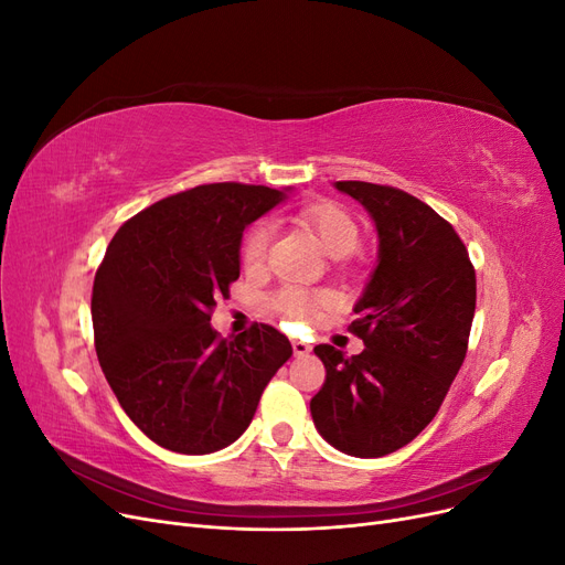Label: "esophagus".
Here are the masks:
<instances>
[{"label": "esophagus", "mask_w": 565, "mask_h": 565, "mask_svg": "<svg viewBox=\"0 0 565 565\" xmlns=\"http://www.w3.org/2000/svg\"><path fill=\"white\" fill-rule=\"evenodd\" d=\"M292 351H295V355H309L311 344H306V341H301V339H292Z\"/></svg>", "instance_id": "esophagus-1"}]
</instances>
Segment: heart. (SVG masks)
Segmentation results:
<instances>
[{
    "label": "heart",
    "instance_id": "1",
    "mask_svg": "<svg viewBox=\"0 0 565 565\" xmlns=\"http://www.w3.org/2000/svg\"><path fill=\"white\" fill-rule=\"evenodd\" d=\"M299 221L318 237L320 247L330 256H347L358 247V243H361V228H358L355 218L344 207H339V204H306L299 212ZM268 243V224H256L243 243V262L247 266H262L266 259ZM324 303H328V295L306 292V289L297 287H287L273 299V306L289 320H309Z\"/></svg>",
    "mask_w": 565,
    "mask_h": 565
}]
</instances>
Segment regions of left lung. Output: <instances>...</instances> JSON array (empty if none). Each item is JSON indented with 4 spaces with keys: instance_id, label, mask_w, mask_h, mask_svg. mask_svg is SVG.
I'll return each mask as SVG.
<instances>
[{
    "instance_id": "1",
    "label": "left lung",
    "mask_w": 565,
    "mask_h": 565,
    "mask_svg": "<svg viewBox=\"0 0 565 565\" xmlns=\"http://www.w3.org/2000/svg\"><path fill=\"white\" fill-rule=\"evenodd\" d=\"M377 231V266L351 332L365 351L316 347L324 384L311 401L318 434L351 457H384L429 424L465 363L476 273L455 228L398 188L337 181Z\"/></svg>"
}]
</instances>
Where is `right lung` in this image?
I'll use <instances>...</instances> for the list:
<instances>
[{"instance_id":"obj_1","label":"right lung","mask_w":565,"mask_h":565,"mask_svg":"<svg viewBox=\"0 0 565 565\" xmlns=\"http://www.w3.org/2000/svg\"><path fill=\"white\" fill-rule=\"evenodd\" d=\"M287 198L207 183L164 198L115 233L96 270V355L129 419L158 446L210 455L245 434L292 355L270 324L218 339L212 309L241 278L243 233Z\"/></svg>"}]
</instances>
